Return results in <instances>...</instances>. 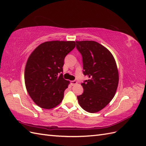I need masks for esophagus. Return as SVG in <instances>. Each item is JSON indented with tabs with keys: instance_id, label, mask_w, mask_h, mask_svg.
Returning <instances> with one entry per match:
<instances>
[{
	"instance_id": "1",
	"label": "esophagus",
	"mask_w": 146,
	"mask_h": 146,
	"mask_svg": "<svg viewBox=\"0 0 146 146\" xmlns=\"http://www.w3.org/2000/svg\"><path fill=\"white\" fill-rule=\"evenodd\" d=\"M70 83L72 86H74L75 84H76L78 83V82L76 80H73L70 81Z\"/></svg>"
}]
</instances>
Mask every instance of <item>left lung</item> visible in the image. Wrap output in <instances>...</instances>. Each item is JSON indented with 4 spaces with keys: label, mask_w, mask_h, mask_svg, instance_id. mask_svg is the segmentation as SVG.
I'll list each match as a JSON object with an SVG mask.
<instances>
[{
    "label": "left lung",
    "mask_w": 146,
    "mask_h": 146,
    "mask_svg": "<svg viewBox=\"0 0 146 146\" xmlns=\"http://www.w3.org/2000/svg\"><path fill=\"white\" fill-rule=\"evenodd\" d=\"M83 58V93L77 96L80 106L89 113L104 109L113 98L118 84L117 64L110 52L93 40L76 41Z\"/></svg>",
    "instance_id": "8db88e82"
}]
</instances>
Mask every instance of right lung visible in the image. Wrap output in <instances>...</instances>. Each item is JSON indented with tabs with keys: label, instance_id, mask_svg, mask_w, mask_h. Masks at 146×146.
<instances>
[{
	"label": "right lung",
	"instance_id": "add662e5",
	"mask_svg": "<svg viewBox=\"0 0 146 146\" xmlns=\"http://www.w3.org/2000/svg\"><path fill=\"white\" fill-rule=\"evenodd\" d=\"M75 47L74 41H48L40 44L26 65L25 81L29 96L37 106L50 109L62 102L70 82L63 78L66 55Z\"/></svg>",
	"mask_w": 146,
	"mask_h": 146
}]
</instances>
